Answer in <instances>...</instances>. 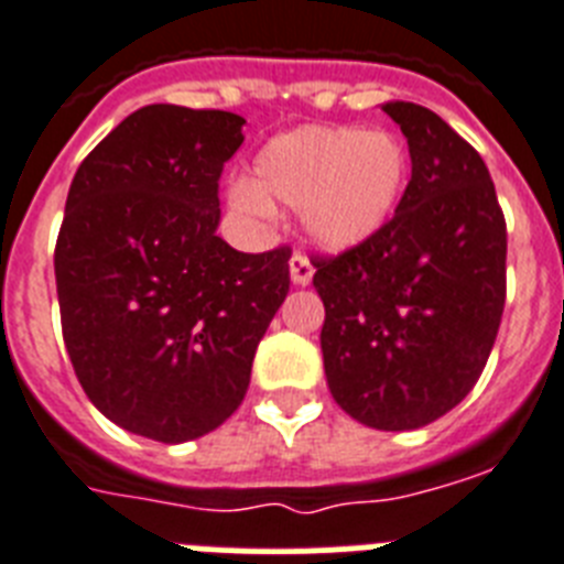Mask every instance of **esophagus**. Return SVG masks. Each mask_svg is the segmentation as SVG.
<instances>
[{
    "label": "esophagus",
    "instance_id": "obj_1",
    "mask_svg": "<svg viewBox=\"0 0 564 564\" xmlns=\"http://www.w3.org/2000/svg\"><path fill=\"white\" fill-rule=\"evenodd\" d=\"M312 274H315V267L310 263L306 254H292L290 260V278L295 286H310Z\"/></svg>",
    "mask_w": 564,
    "mask_h": 564
}]
</instances>
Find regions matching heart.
<instances>
[{
    "instance_id": "b5f03b06",
    "label": "heart",
    "mask_w": 564,
    "mask_h": 564,
    "mask_svg": "<svg viewBox=\"0 0 564 564\" xmlns=\"http://www.w3.org/2000/svg\"><path fill=\"white\" fill-rule=\"evenodd\" d=\"M410 180V154L392 131L301 126L258 151L252 183L231 188V206L269 215L272 203L304 209L312 243L349 252L384 229Z\"/></svg>"
}]
</instances>
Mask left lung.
I'll use <instances>...</instances> for the list:
<instances>
[{
	"label": "left lung",
	"mask_w": 564,
	"mask_h": 564,
	"mask_svg": "<svg viewBox=\"0 0 564 564\" xmlns=\"http://www.w3.org/2000/svg\"><path fill=\"white\" fill-rule=\"evenodd\" d=\"M413 174L390 224L315 260L326 384L367 427L419 430L465 399L505 310L508 231L490 172L430 108L392 99Z\"/></svg>",
	"instance_id": "1"
}]
</instances>
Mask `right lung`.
<instances>
[{"label": "right lung", "instance_id": "add662e5", "mask_svg": "<svg viewBox=\"0 0 564 564\" xmlns=\"http://www.w3.org/2000/svg\"><path fill=\"white\" fill-rule=\"evenodd\" d=\"M243 117L145 106L83 160L54 272L63 338L99 413L154 442L212 433L243 401L290 292V249L217 238V180Z\"/></svg>", "mask_w": 564, "mask_h": 564}]
</instances>
